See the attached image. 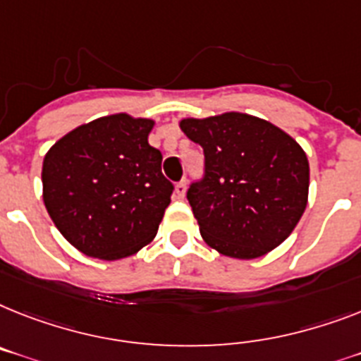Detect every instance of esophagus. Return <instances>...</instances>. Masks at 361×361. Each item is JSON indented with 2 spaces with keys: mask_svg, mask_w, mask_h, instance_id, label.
<instances>
[{
  "mask_svg": "<svg viewBox=\"0 0 361 361\" xmlns=\"http://www.w3.org/2000/svg\"><path fill=\"white\" fill-rule=\"evenodd\" d=\"M184 193H186V180H180V183L175 184V197L183 199Z\"/></svg>",
  "mask_w": 361,
  "mask_h": 361,
  "instance_id": "obj_1",
  "label": "esophagus"
}]
</instances>
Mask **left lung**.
I'll return each instance as SVG.
<instances>
[{"label": "left lung", "mask_w": 361, "mask_h": 361, "mask_svg": "<svg viewBox=\"0 0 361 361\" xmlns=\"http://www.w3.org/2000/svg\"><path fill=\"white\" fill-rule=\"evenodd\" d=\"M178 127L204 151V180L188 190L204 243L238 260L281 245L308 202L305 149L281 127L243 112L184 118Z\"/></svg>", "instance_id": "8db88e82"}]
</instances>
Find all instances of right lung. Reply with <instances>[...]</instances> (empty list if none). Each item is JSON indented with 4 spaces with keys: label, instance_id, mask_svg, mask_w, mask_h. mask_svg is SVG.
I'll return each instance as SVG.
<instances>
[{
    "label": "right lung",
    "instance_id": "add662e5",
    "mask_svg": "<svg viewBox=\"0 0 361 361\" xmlns=\"http://www.w3.org/2000/svg\"><path fill=\"white\" fill-rule=\"evenodd\" d=\"M153 127L125 112L103 116L64 134L44 157L46 210L82 255L121 260L157 236L173 184L149 145Z\"/></svg>",
    "mask_w": 361,
    "mask_h": 361
}]
</instances>
